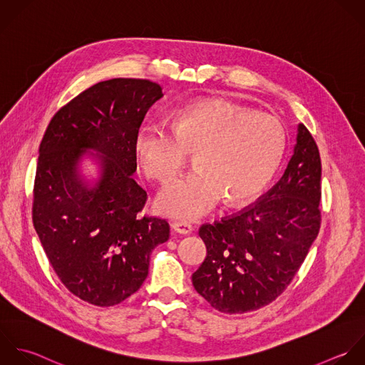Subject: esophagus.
<instances>
[{"instance_id":"esophagus-1","label":"esophagus","mask_w":365,"mask_h":365,"mask_svg":"<svg viewBox=\"0 0 365 365\" xmlns=\"http://www.w3.org/2000/svg\"><path fill=\"white\" fill-rule=\"evenodd\" d=\"M172 229L179 235H190L193 227L186 222H175L172 223Z\"/></svg>"}]
</instances>
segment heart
<instances>
[{"label": "heart", "instance_id": "heart-1", "mask_svg": "<svg viewBox=\"0 0 365 365\" xmlns=\"http://www.w3.org/2000/svg\"><path fill=\"white\" fill-rule=\"evenodd\" d=\"M287 136L273 116L222 99H205L179 108L170 128L149 122L133 139L143 173L168 183L196 153L193 173L175 179L158 196L160 213L195 220L222 200L240 205L255 199L277 172Z\"/></svg>", "mask_w": 365, "mask_h": 365}]
</instances>
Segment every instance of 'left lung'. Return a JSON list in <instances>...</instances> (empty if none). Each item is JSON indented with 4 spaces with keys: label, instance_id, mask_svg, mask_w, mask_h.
<instances>
[{
    "label": "left lung",
    "instance_id": "1",
    "mask_svg": "<svg viewBox=\"0 0 365 365\" xmlns=\"http://www.w3.org/2000/svg\"><path fill=\"white\" fill-rule=\"evenodd\" d=\"M320 182L319 148L299 123L282 179L253 206L199 230L207 256L192 283L213 309L253 312L286 290L320 230Z\"/></svg>",
    "mask_w": 365,
    "mask_h": 365
}]
</instances>
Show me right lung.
<instances>
[{"instance_id":"right-lung-1","label":"right lung","mask_w":365,"mask_h":365,"mask_svg":"<svg viewBox=\"0 0 365 365\" xmlns=\"http://www.w3.org/2000/svg\"><path fill=\"white\" fill-rule=\"evenodd\" d=\"M162 96L148 79L98 82L53 115L39 145L34 227L63 286L93 306L136 293L152 250L169 239L166 220L138 216L146 192L133 179L135 133ZM83 157L97 162L98 180L81 175Z\"/></svg>"}]
</instances>
